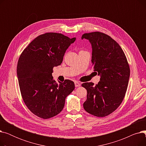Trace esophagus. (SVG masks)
<instances>
[{"mask_svg": "<svg viewBox=\"0 0 146 146\" xmlns=\"http://www.w3.org/2000/svg\"><path fill=\"white\" fill-rule=\"evenodd\" d=\"M74 85H75L76 87H79V86H80L81 84L79 82H74Z\"/></svg>", "mask_w": 146, "mask_h": 146, "instance_id": "1", "label": "esophagus"}]
</instances>
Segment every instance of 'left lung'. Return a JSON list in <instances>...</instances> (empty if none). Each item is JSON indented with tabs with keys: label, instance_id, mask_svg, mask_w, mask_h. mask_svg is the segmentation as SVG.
I'll return each instance as SVG.
<instances>
[{
	"label": "left lung",
	"instance_id": "obj_1",
	"mask_svg": "<svg viewBox=\"0 0 146 146\" xmlns=\"http://www.w3.org/2000/svg\"><path fill=\"white\" fill-rule=\"evenodd\" d=\"M83 38L92 45V63L94 71L101 76L95 86L92 82L82 84L87 90L83 108L94 116L104 117L115 111L123 101L129 78V66L120 45L109 35L96 31L84 34Z\"/></svg>",
	"mask_w": 146,
	"mask_h": 146
}]
</instances>
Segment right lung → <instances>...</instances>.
I'll list each match as a JSON object with an SVG mask.
<instances>
[{
	"mask_svg": "<svg viewBox=\"0 0 146 146\" xmlns=\"http://www.w3.org/2000/svg\"><path fill=\"white\" fill-rule=\"evenodd\" d=\"M75 40L59 33H45L35 38L21 53L17 64L20 91L27 108L38 117L57 115L64 108L66 98L74 89L70 80L57 84L52 73Z\"/></svg>",
	"mask_w": 146,
	"mask_h": 146,
	"instance_id": "obj_1",
	"label": "right lung"
}]
</instances>
